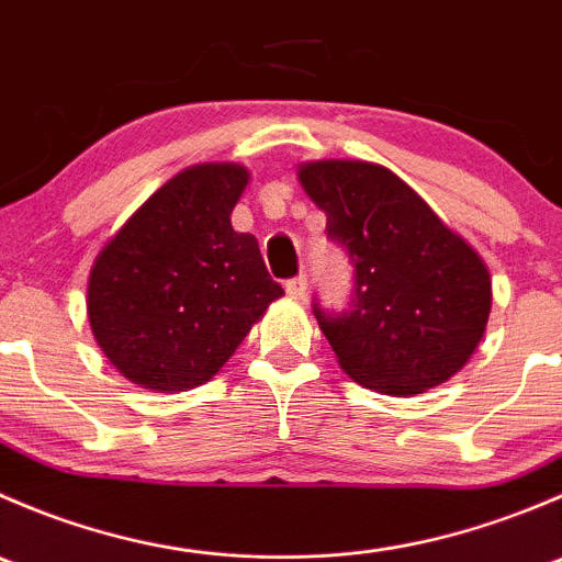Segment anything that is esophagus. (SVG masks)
<instances>
[{
  "label": "esophagus",
  "mask_w": 562,
  "mask_h": 562,
  "mask_svg": "<svg viewBox=\"0 0 562 562\" xmlns=\"http://www.w3.org/2000/svg\"><path fill=\"white\" fill-rule=\"evenodd\" d=\"M285 291L291 299H304V293H307V274H299L293 280H288Z\"/></svg>",
  "instance_id": "esophagus-1"
}]
</instances>
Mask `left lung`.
Masks as SVG:
<instances>
[{
	"label": "left lung",
	"mask_w": 562,
	"mask_h": 562,
	"mask_svg": "<svg viewBox=\"0 0 562 562\" xmlns=\"http://www.w3.org/2000/svg\"><path fill=\"white\" fill-rule=\"evenodd\" d=\"M299 181L326 212L328 239L353 263L342 313L313 304L339 367L361 386L411 396L457 375L484 337V260L389 168L317 160Z\"/></svg>",
	"instance_id": "1"
}]
</instances>
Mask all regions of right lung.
Wrapping results in <instances>:
<instances>
[{"label": "right lung", "instance_id": "obj_1", "mask_svg": "<svg viewBox=\"0 0 562 562\" xmlns=\"http://www.w3.org/2000/svg\"><path fill=\"white\" fill-rule=\"evenodd\" d=\"M249 181L234 162L176 173L100 249L89 323L127 381L187 391L212 381L282 285L252 234L231 225Z\"/></svg>", "mask_w": 562, "mask_h": 562}]
</instances>
